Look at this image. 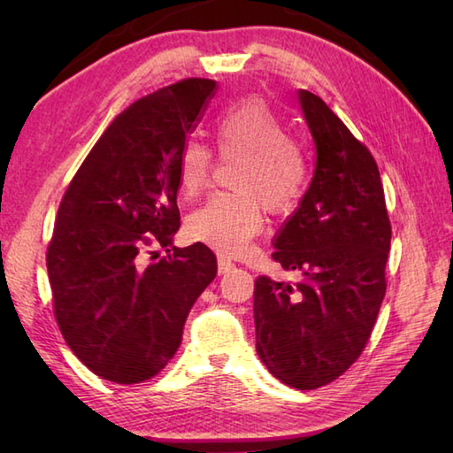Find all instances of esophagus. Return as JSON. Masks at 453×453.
I'll use <instances>...</instances> for the list:
<instances>
[{
  "label": "esophagus",
  "instance_id": "1",
  "mask_svg": "<svg viewBox=\"0 0 453 453\" xmlns=\"http://www.w3.org/2000/svg\"><path fill=\"white\" fill-rule=\"evenodd\" d=\"M234 268V263L229 261V258H226V257H218V273L219 274H226V273H229Z\"/></svg>",
  "mask_w": 453,
  "mask_h": 453
}]
</instances>
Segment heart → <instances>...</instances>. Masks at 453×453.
<instances>
[{
    "label": "heart",
    "mask_w": 453,
    "mask_h": 453,
    "mask_svg": "<svg viewBox=\"0 0 453 453\" xmlns=\"http://www.w3.org/2000/svg\"><path fill=\"white\" fill-rule=\"evenodd\" d=\"M219 157L239 159L232 188L211 196L187 218L192 242L239 255L263 227V206L286 214L305 195L311 165L286 124L261 101H242L219 114L214 128ZM214 169L206 143L190 140L179 153V185L187 196L204 190Z\"/></svg>",
    "instance_id": "b5f03b06"
}]
</instances>
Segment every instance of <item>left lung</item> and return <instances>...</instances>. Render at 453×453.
<instances>
[{
	"instance_id": "8db88e82",
	"label": "left lung",
	"mask_w": 453,
	"mask_h": 453,
	"mask_svg": "<svg viewBox=\"0 0 453 453\" xmlns=\"http://www.w3.org/2000/svg\"><path fill=\"white\" fill-rule=\"evenodd\" d=\"M315 173L273 258L302 282L255 280L257 352L294 389L334 381L360 358L386 296L391 224L378 163L317 95L297 93Z\"/></svg>"
}]
</instances>
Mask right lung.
<instances>
[{
  "label": "right lung",
  "mask_w": 453,
  "mask_h": 453,
  "mask_svg": "<svg viewBox=\"0 0 453 453\" xmlns=\"http://www.w3.org/2000/svg\"><path fill=\"white\" fill-rule=\"evenodd\" d=\"M216 81L188 78L120 112L75 173L46 251L54 317L73 354L122 386L175 356L192 305L218 273L195 243L157 261L180 226L179 153Z\"/></svg>",
  "instance_id": "right-lung-1"
}]
</instances>
